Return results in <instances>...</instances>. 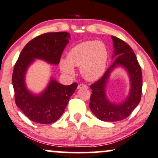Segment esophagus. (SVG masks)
<instances>
[{
  "mask_svg": "<svg viewBox=\"0 0 158 158\" xmlns=\"http://www.w3.org/2000/svg\"><path fill=\"white\" fill-rule=\"evenodd\" d=\"M78 89H81V88H85V89H87L88 87H87V85H85L84 84H79V85H78Z\"/></svg>",
  "mask_w": 158,
  "mask_h": 158,
  "instance_id": "1",
  "label": "esophagus"
}]
</instances>
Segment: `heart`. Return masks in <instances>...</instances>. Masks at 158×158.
I'll return each mask as SVG.
<instances>
[{
	"instance_id": "1",
	"label": "heart",
	"mask_w": 158,
	"mask_h": 158,
	"mask_svg": "<svg viewBox=\"0 0 158 158\" xmlns=\"http://www.w3.org/2000/svg\"><path fill=\"white\" fill-rule=\"evenodd\" d=\"M108 51L101 41H85L68 51L67 58L60 60V68L64 73L72 75L74 67H80V73L87 81H93L104 75L107 68Z\"/></svg>"
}]
</instances>
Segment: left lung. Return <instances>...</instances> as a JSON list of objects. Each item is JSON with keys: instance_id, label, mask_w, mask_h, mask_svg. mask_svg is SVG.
Instances as JSON below:
<instances>
[{"instance_id": "obj_1", "label": "left lung", "mask_w": 158, "mask_h": 158, "mask_svg": "<svg viewBox=\"0 0 158 158\" xmlns=\"http://www.w3.org/2000/svg\"><path fill=\"white\" fill-rule=\"evenodd\" d=\"M113 43V63L99 80L90 85L92 94L89 107L100 120L118 121L126 118L139 104L141 97V68L134 51L124 41L112 36ZM121 67L128 74L131 87L128 96L121 103H114L107 98L106 87L109 77L115 68Z\"/></svg>"}]
</instances>
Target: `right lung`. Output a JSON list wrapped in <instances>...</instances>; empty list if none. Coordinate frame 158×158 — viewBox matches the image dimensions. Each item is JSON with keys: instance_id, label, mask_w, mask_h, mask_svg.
<instances>
[{"instance_id": "1", "label": "right lung", "mask_w": 158, "mask_h": 158, "mask_svg": "<svg viewBox=\"0 0 158 158\" xmlns=\"http://www.w3.org/2000/svg\"><path fill=\"white\" fill-rule=\"evenodd\" d=\"M70 40L71 35L65 31L38 36L26 45L15 64L12 81L15 103L34 122L50 124L57 121L78 85L76 82L70 85H62L51 77L44 90L34 94L26 86V72L36 60L57 65Z\"/></svg>"}]
</instances>
